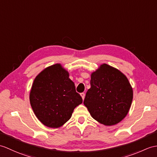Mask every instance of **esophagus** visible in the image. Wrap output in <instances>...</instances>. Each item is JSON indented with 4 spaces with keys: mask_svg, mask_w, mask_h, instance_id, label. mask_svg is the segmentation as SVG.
I'll use <instances>...</instances> for the list:
<instances>
[{
    "mask_svg": "<svg viewBox=\"0 0 157 157\" xmlns=\"http://www.w3.org/2000/svg\"><path fill=\"white\" fill-rule=\"evenodd\" d=\"M80 95H81V96H82V100H84V98H85V94H84V93H81V94H80Z\"/></svg>",
    "mask_w": 157,
    "mask_h": 157,
    "instance_id": "34e87169",
    "label": "esophagus"
}]
</instances>
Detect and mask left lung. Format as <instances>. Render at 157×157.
I'll list each match as a JSON object with an SVG mask.
<instances>
[{
	"mask_svg": "<svg viewBox=\"0 0 157 157\" xmlns=\"http://www.w3.org/2000/svg\"><path fill=\"white\" fill-rule=\"evenodd\" d=\"M90 85L83 104L92 117L105 126L121 122L128 113L133 98L132 87L126 76L103 63L91 74Z\"/></svg>",
	"mask_w": 157,
	"mask_h": 157,
	"instance_id": "8db88e82",
	"label": "left lung"
}]
</instances>
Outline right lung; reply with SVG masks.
<instances>
[{
	"instance_id": "add662e5",
	"label": "right lung",
	"mask_w": 157,
	"mask_h": 157,
	"mask_svg": "<svg viewBox=\"0 0 157 157\" xmlns=\"http://www.w3.org/2000/svg\"><path fill=\"white\" fill-rule=\"evenodd\" d=\"M69 72L60 63L44 69L36 76L29 94L31 108L43 124L57 128L71 117L82 103Z\"/></svg>"
}]
</instances>
